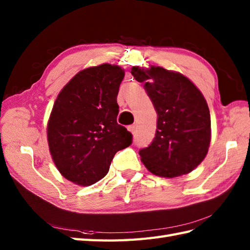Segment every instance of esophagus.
Returning a JSON list of instances; mask_svg holds the SVG:
<instances>
[{
    "instance_id": "34e87169",
    "label": "esophagus",
    "mask_w": 250,
    "mask_h": 250,
    "mask_svg": "<svg viewBox=\"0 0 250 250\" xmlns=\"http://www.w3.org/2000/svg\"><path fill=\"white\" fill-rule=\"evenodd\" d=\"M129 131L131 132L132 134H135L136 133V126L134 125H132L129 126Z\"/></svg>"
}]
</instances>
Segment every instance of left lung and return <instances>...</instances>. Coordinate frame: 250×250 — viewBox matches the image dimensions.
I'll return each instance as SVG.
<instances>
[{
    "instance_id": "1",
    "label": "left lung",
    "mask_w": 250,
    "mask_h": 250,
    "mask_svg": "<svg viewBox=\"0 0 250 250\" xmlns=\"http://www.w3.org/2000/svg\"><path fill=\"white\" fill-rule=\"evenodd\" d=\"M131 74L144 83L158 115L155 139L140 150L142 162L161 177L193 171L210 143V115L203 94L183 74L161 66H133Z\"/></svg>"
}]
</instances>
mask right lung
<instances>
[{
    "label": "right lung",
    "instance_id": "1",
    "mask_svg": "<svg viewBox=\"0 0 250 250\" xmlns=\"http://www.w3.org/2000/svg\"><path fill=\"white\" fill-rule=\"evenodd\" d=\"M125 71L108 63L77 73L58 94L47 125L52 160L63 177L90 186L108 173L115 153L132 144L117 124Z\"/></svg>",
    "mask_w": 250,
    "mask_h": 250
}]
</instances>
